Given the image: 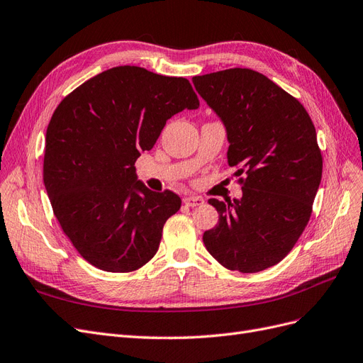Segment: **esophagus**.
Instances as JSON below:
<instances>
[{
  "mask_svg": "<svg viewBox=\"0 0 363 363\" xmlns=\"http://www.w3.org/2000/svg\"><path fill=\"white\" fill-rule=\"evenodd\" d=\"M184 203L189 208H196V206H202L205 203V200L202 197H196V196H186L184 197Z\"/></svg>",
  "mask_w": 363,
  "mask_h": 363,
  "instance_id": "34e87169",
  "label": "esophagus"
}]
</instances>
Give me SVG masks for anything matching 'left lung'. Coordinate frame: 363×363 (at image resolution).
Returning <instances> with one entry per match:
<instances>
[{
	"mask_svg": "<svg viewBox=\"0 0 363 363\" xmlns=\"http://www.w3.org/2000/svg\"><path fill=\"white\" fill-rule=\"evenodd\" d=\"M199 96L225 127L229 166L242 197L211 199L218 224L203 233L211 256L254 274L283 260L310 221L323 170L305 107L264 74L229 69L193 77Z\"/></svg>",
	"mask_w": 363,
	"mask_h": 363,
	"instance_id": "left-lung-1",
	"label": "left lung"
}]
</instances>
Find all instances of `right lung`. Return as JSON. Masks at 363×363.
Masks as SVG:
<instances>
[{"mask_svg": "<svg viewBox=\"0 0 363 363\" xmlns=\"http://www.w3.org/2000/svg\"><path fill=\"white\" fill-rule=\"evenodd\" d=\"M197 107L185 77L136 65L94 76L58 104L46 131L43 181L62 232L92 266L133 272L155 256L181 197L151 191L134 163L167 119Z\"/></svg>", "mask_w": 363, "mask_h": 363, "instance_id": "add662e5", "label": "right lung"}]
</instances>
